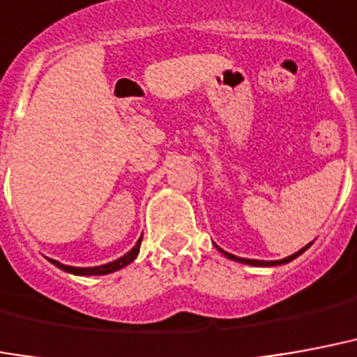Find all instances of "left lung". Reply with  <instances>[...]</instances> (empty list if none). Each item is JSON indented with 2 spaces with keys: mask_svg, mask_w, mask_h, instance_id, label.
<instances>
[{
  "mask_svg": "<svg viewBox=\"0 0 357 357\" xmlns=\"http://www.w3.org/2000/svg\"><path fill=\"white\" fill-rule=\"evenodd\" d=\"M306 248H310V244L305 245L303 250H299L297 253H293V255H289V257H286V259H280V261H257V259H244V257H236V255H232V253H227L223 252L221 248H218L219 252L225 255L227 259H232V261H238V263H244V265H255V266H276V265H284V263H289V261H293L295 257H299L301 253L305 252Z\"/></svg>",
  "mask_w": 357,
  "mask_h": 357,
  "instance_id": "obj_1",
  "label": "left lung"
}]
</instances>
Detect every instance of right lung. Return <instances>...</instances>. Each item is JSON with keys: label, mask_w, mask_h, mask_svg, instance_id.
<instances>
[{"label": "right lung", "mask_w": 357, "mask_h": 357, "mask_svg": "<svg viewBox=\"0 0 357 357\" xmlns=\"http://www.w3.org/2000/svg\"><path fill=\"white\" fill-rule=\"evenodd\" d=\"M139 244H142V238L136 242V245L132 248L130 252L123 255L121 259L113 261V263H107V265H102V266H89V268H79V266H68V265H62V263H58L54 259H49L52 265H56L58 268H62L66 273H71V274H77V276H102V274H109V273H115L119 268H123V266L130 265L132 261L136 259V255L139 253Z\"/></svg>", "instance_id": "1"}]
</instances>
